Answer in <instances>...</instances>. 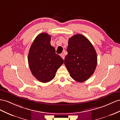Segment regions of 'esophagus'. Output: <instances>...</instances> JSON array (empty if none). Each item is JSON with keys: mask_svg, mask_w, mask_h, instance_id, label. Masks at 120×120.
<instances>
[{"mask_svg": "<svg viewBox=\"0 0 120 120\" xmlns=\"http://www.w3.org/2000/svg\"><path fill=\"white\" fill-rule=\"evenodd\" d=\"M60 56L62 58V59H64V58H65V56H64V54H61V55H60Z\"/></svg>", "mask_w": 120, "mask_h": 120, "instance_id": "34e87169", "label": "esophagus"}]
</instances>
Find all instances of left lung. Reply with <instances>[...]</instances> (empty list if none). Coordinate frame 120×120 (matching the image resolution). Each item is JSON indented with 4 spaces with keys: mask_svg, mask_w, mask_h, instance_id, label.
Listing matches in <instances>:
<instances>
[{
    "mask_svg": "<svg viewBox=\"0 0 120 120\" xmlns=\"http://www.w3.org/2000/svg\"><path fill=\"white\" fill-rule=\"evenodd\" d=\"M64 64L70 76L79 82L87 80L94 74L98 58L92 44L85 36L77 34L68 40Z\"/></svg>",
    "mask_w": 120,
    "mask_h": 120,
    "instance_id": "obj_1",
    "label": "left lung"
}]
</instances>
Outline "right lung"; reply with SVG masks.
<instances>
[{
	"instance_id": "1",
	"label": "right lung",
	"mask_w": 120,
	"mask_h": 120,
	"mask_svg": "<svg viewBox=\"0 0 120 120\" xmlns=\"http://www.w3.org/2000/svg\"><path fill=\"white\" fill-rule=\"evenodd\" d=\"M51 36L43 33L34 40L29 50L28 63L30 71L39 81L46 83L55 76L64 60L51 45Z\"/></svg>"
}]
</instances>
